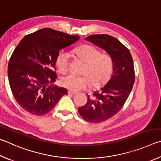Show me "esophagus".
I'll return each instance as SVG.
<instances>
[{
    "label": "esophagus",
    "instance_id": "34e87169",
    "mask_svg": "<svg viewBox=\"0 0 161 161\" xmlns=\"http://www.w3.org/2000/svg\"><path fill=\"white\" fill-rule=\"evenodd\" d=\"M68 94H69V95H75L76 92L71 91H68Z\"/></svg>",
    "mask_w": 161,
    "mask_h": 161
}]
</instances>
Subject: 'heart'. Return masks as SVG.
<instances>
[{
  "mask_svg": "<svg viewBox=\"0 0 161 161\" xmlns=\"http://www.w3.org/2000/svg\"><path fill=\"white\" fill-rule=\"evenodd\" d=\"M74 53L86 63L83 75L69 74L62 77L61 83L72 91H79L92 86L102 85L110 76L113 69V62L110 56L101 53L100 50L91 45H83L74 50ZM56 64L59 71L66 73L69 69L70 56L65 52H60L56 58Z\"/></svg>",
  "mask_w": 161,
  "mask_h": 161,
  "instance_id": "obj_1",
  "label": "heart"
}]
</instances>
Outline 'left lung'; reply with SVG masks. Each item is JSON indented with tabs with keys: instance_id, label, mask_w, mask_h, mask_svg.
I'll use <instances>...</instances> for the list:
<instances>
[{
	"instance_id": "obj_1",
	"label": "left lung",
	"mask_w": 161,
	"mask_h": 161,
	"mask_svg": "<svg viewBox=\"0 0 161 161\" xmlns=\"http://www.w3.org/2000/svg\"><path fill=\"white\" fill-rule=\"evenodd\" d=\"M86 40L105 50L113 62L107 84L94 91L92 97L87 95V103L78 109L87 122L100 123L116 114L127 100L135 80L133 59L127 48L110 35H92Z\"/></svg>"
}]
</instances>
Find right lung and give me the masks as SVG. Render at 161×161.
Masks as SVG:
<instances>
[{
    "mask_svg": "<svg viewBox=\"0 0 161 161\" xmlns=\"http://www.w3.org/2000/svg\"><path fill=\"white\" fill-rule=\"evenodd\" d=\"M80 39L59 31L44 28L22 39L11 56L8 67V80L13 95L25 111L43 115L54 108L66 88L56 81V58L59 51Z\"/></svg>",
    "mask_w": 161,
    "mask_h": 161,
    "instance_id": "obj_1",
    "label": "right lung"
}]
</instances>
